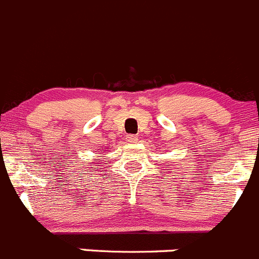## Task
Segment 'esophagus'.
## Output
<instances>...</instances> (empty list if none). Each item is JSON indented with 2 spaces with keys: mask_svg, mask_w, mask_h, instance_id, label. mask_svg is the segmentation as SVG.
I'll return each mask as SVG.
<instances>
[{
  "mask_svg": "<svg viewBox=\"0 0 259 259\" xmlns=\"http://www.w3.org/2000/svg\"><path fill=\"white\" fill-rule=\"evenodd\" d=\"M126 141L129 142V143H137L138 137H137V135L129 134V135H126Z\"/></svg>",
  "mask_w": 259,
  "mask_h": 259,
  "instance_id": "1",
  "label": "esophagus"
}]
</instances>
